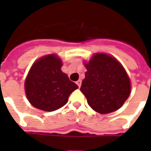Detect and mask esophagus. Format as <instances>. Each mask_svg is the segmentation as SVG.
Segmentation results:
<instances>
[{
    "label": "esophagus",
    "instance_id": "1",
    "mask_svg": "<svg viewBox=\"0 0 151 151\" xmlns=\"http://www.w3.org/2000/svg\"><path fill=\"white\" fill-rule=\"evenodd\" d=\"M76 83H77V85L78 86V87H80V86H81V83H82V81H81V80H78V81H77V82H76Z\"/></svg>",
    "mask_w": 151,
    "mask_h": 151
}]
</instances>
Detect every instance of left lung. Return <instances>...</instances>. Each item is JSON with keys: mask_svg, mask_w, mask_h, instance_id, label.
I'll return each mask as SVG.
<instances>
[{"mask_svg": "<svg viewBox=\"0 0 151 151\" xmlns=\"http://www.w3.org/2000/svg\"><path fill=\"white\" fill-rule=\"evenodd\" d=\"M84 65L87 71L80 90L89 106L101 114L118 110L131 93L129 78L123 66L104 53H96Z\"/></svg>", "mask_w": 151, "mask_h": 151, "instance_id": "obj_1", "label": "left lung"}]
</instances>
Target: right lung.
<instances>
[{
    "instance_id": "right-lung-1",
    "label": "right lung",
    "mask_w": 151,
    "mask_h": 151,
    "mask_svg": "<svg viewBox=\"0 0 151 151\" xmlns=\"http://www.w3.org/2000/svg\"><path fill=\"white\" fill-rule=\"evenodd\" d=\"M62 61L54 54L33 64L25 81L27 98L35 108L45 111L59 109L78 86L61 71Z\"/></svg>"
}]
</instances>
